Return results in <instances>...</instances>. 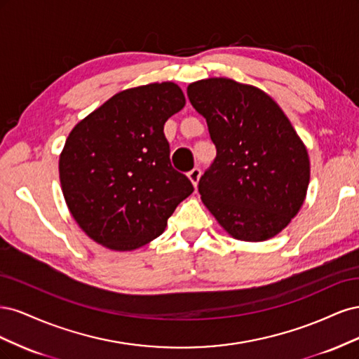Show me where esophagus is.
<instances>
[{
  "label": "esophagus",
  "instance_id": "obj_1",
  "mask_svg": "<svg viewBox=\"0 0 359 359\" xmlns=\"http://www.w3.org/2000/svg\"><path fill=\"white\" fill-rule=\"evenodd\" d=\"M187 177H189V180L191 181L193 186L196 187L198 182H199V178H201V169H199V168L191 169V170L187 173Z\"/></svg>",
  "mask_w": 359,
  "mask_h": 359
}]
</instances>
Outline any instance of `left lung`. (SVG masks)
<instances>
[{
  "label": "left lung",
  "instance_id": "8db88e82",
  "mask_svg": "<svg viewBox=\"0 0 359 359\" xmlns=\"http://www.w3.org/2000/svg\"><path fill=\"white\" fill-rule=\"evenodd\" d=\"M217 148L201 199L235 240L259 243L298 214L310 182L307 148L289 118L253 85L210 78L187 86Z\"/></svg>",
  "mask_w": 359,
  "mask_h": 359
}]
</instances>
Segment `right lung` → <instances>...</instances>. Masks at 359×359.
<instances>
[{
  "label": "right lung",
  "mask_w": 359,
  "mask_h": 359,
  "mask_svg": "<svg viewBox=\"0 0 359 359\" xmlns=\"http://www.w3.org/2000/svg\"><path fill=\"white\" fill-rule=\"evenodd\" d=\"M186 104L177 83L156 82L112 95L73 127L60 154L64 199L81 229L130 252L166 229L190 180L172 168L165 123Z\"/></svg>",
  "instance_id": "right-lung-1"
}]
</instances>
